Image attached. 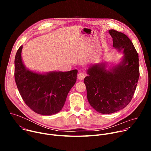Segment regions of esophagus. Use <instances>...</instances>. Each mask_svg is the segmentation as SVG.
I'll list each match as a JSON object with an SVG mask.
<instances>
[{"mask_svg": "<svg viewBox=\"0 0 151 151\" xmlns=\"http://www.w3.org/2000/svg\"><path fill=\"white\" fill-rule=\"evenodd\" d=\"M85 74L83 73H79L78 75V79L79 80H83L84 78H85Z\"/></svg>", "mask_w": 151, "mask_h": 151, "instance_id": "esophagus-1", "label": "esophagus"}]
</instances>
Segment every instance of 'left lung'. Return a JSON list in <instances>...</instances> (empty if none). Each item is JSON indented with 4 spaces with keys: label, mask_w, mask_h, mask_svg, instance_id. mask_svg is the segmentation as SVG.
<instances>
[{
    "label": "left lung",
    "mask_w": 151,
    "mask_h": 151,
    "mask_svg": "<svg viewBox=\"0 0 151 151\" xmlns=\"http://www.w3.org/2000/svg\"><path fill=\"white\" fill-rule=\"evenodd\" d=\"M109 33L113 39V47L123 51L122 61L108 70L105 63L92 64L83 80L89 103L103 114L115 113L128 104L140 75L139 55L132 42L115 30H109Z\"/></svg>",
    "instance_id": "left-lung-1"
}]
</instances>
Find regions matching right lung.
<instances>
[{
	"instance_id": "obj_1",
	"label": "right lung",
	"mask_w": 151,
	"mask_h": 151,
	"mask_svg": "<svg viewBox=\"0 0 151 151\" xmlns=\"http://www.w3.org/2000/svg\"><path fill=\"white\" fill-rule=\"evenodd\" d=\"M23 46L15 57L14 76L19 93L35 112L51 115L59 112L76 81L78 70L39 73L26 69L21 58Z\"/></svg>"
}]
</instances>
